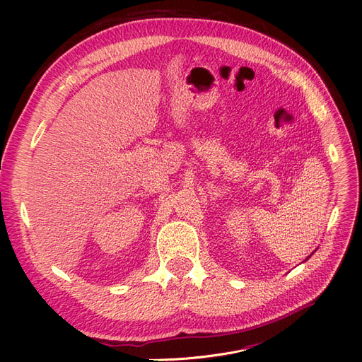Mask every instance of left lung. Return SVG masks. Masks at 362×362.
Masks as SVG:
<instances>
[{
  "instance_id": "obj_1",
  "label": "left lung",
  "mask_w": 362,
  "mask_h": 362,
  "mask_svg": "<svg viewBox=\"0 0 362 362\" xmlns=\"http://www.w3.org/2000/svg\"><path fill=\"white\" fill-rule=\"evenodd\" d=\"M308 258H310V257H308Z\"/></svg>"
}]
</instances>
